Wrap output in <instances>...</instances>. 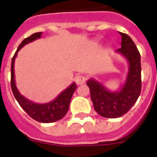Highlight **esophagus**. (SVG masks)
<instances>
[{"mask_svg":"<svg viewBox=\"0 0 157 157\" xmlns=\"http://www.w3.org/2000/svg\"><path fill=\"white\" fill-rule=\"evenodd\" d=\"M86 81V78L85 76L83 75H78L75 78V82L77 85H82Z\"/></svg>","mask_w":157,"mask_h":157,"instance_id":"esophagus-1","label":"esophagus"}]
</instances>
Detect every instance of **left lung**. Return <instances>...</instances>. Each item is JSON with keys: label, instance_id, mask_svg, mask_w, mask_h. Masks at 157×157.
Wrapping results in <instances>:
<instances>
[{"label": "left lung", "instance_id": "8db88e82", "mask_svg": "<svg viewBox=\"0 0 157 157\" xmlns=\"http://www.w3.org/2000/svg\"><path fill=\"white\" fill-rule=\"evenodd\" d=\"M122 37L120 48L116 52L128 62L127 78L117 91H111L94 78L86 82L90 90L94 110L105 118H118L126 114L138 100L141 90V56L132 39L120 32Z\"/></svg>", "mask_w": 157, "mask_h": 157}]
</instances>
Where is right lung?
Listing matches in <instances>:
<instances>
[{
    "instance_id": "1",
    "label": "right lung",
    "mask_w": 157,
    "mask_h": 157,
    "mask_svg": "<svg viewBox=\"0 0 157 157\" xmlns=\"http://www.w3.org/2000/svg\"><path fill=\"white\" fill-rule=\"evenodd\" d=\"M41 34H42V32L33 34L30 37L25 38L18 47L17 50L12 59L11 86H12V90L14 94V97L18 101V103L32 119H34V120L40 122V123H53V122L61 120L62 118L67 114V112L68 111L72 95L74 94L75 90L77 89V85L75 84V82L72 83L70 86L62 91L57 98L52 100L50 102L45 104H37L27 99L22 94H20L16 87V81H15L14 63H15L16 57L17 56L18 52L25 45L40 38L41 37Z\"/></svg>"
}]
</instances>
